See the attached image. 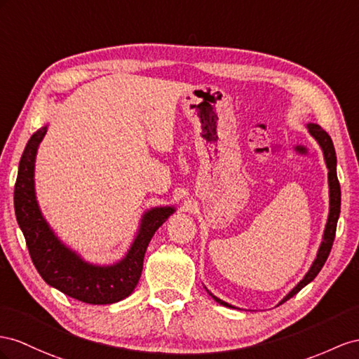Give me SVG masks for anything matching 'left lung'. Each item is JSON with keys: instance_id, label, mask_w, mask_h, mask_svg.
I'll return each instance as SVG.
<instances>
[{"instance_id": "obj_1", "label": "left lung", "mask_w": 359, "mask_h": 359, "mask_svg": "<svg viewBox=\"0 0 359 359\" xmlns=\"http://www.w3.org/2000/svg\"><path fill=\"white\" fill-rule=\"evenodd\" d=\"M308 132L316 137V141L320 144L321 150H323V156H325V161H326V167H327V180H329V217H327V223H326V229H325V235H323V241L320 244V249L317 253V258L316 261L312 262L309 271L305 274V278H303L296 287H294L287 296H285L279 305H282L283 302H287L288 299H291L292 296H296V294L303 288L306 287L309 282H312L316 279V276L320 273V270L323 269V265L327 259V256L330 253V249H332V244L335 240V232H337V222H338V217H339V209H341V189H339V182L337 177V156H335V149H334V144L332 140H330V136L317 124H308ZM208 291V290H206ZM209 296H212V299H215V302H218L219 305L223 306H229V308H233L232 305H229V303L223 302L222 299L215 297L212 292L208 291Z\"/></svg>"}]
</instances>
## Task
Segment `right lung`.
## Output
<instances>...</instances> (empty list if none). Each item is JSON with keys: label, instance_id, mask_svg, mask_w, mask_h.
I'll list each match as a JSON object with an SVG mask.
<instances>
[{"label": "right lung", "instance_id": "1", "mask_svg": "<svg viewBox=\"0 0 359 359\" xmlns=\"http://www.w3.org/2000/svg\"><path fill=\"white\" fill-rule=\"evenodd\" d=\"M47 126L34 132L25 145L15 183V214L30 258L42 279L67 296L90 305H107L130 296L141 278L144 255L154 232L174 212L172 206L153 208L141 219L140 231L126 258L114 265L83 261L54 235L42 217L34 194V159Z\"/></svg>", "mask_w": 359, "mask_h": 359}]
</instances>
